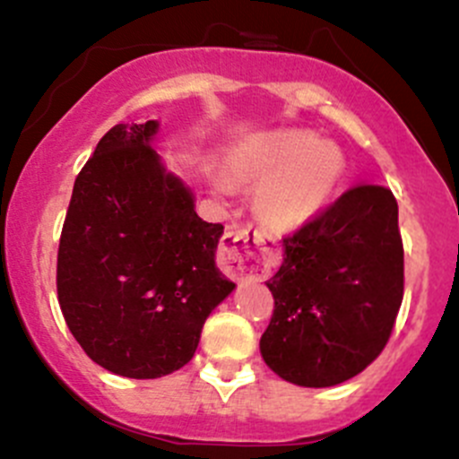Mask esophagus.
Returning a JSON list of instances; mask_svg holds the SVG:
<instances>
[{
  "instance_id": "34e87169",
  "label": "esophagus",
  "mask_w": 459,
  "mask_h": 459,
  "mask_svg": "<svg viewBox=\"0 0 459 459\" xmlns=\"http://www.w3.org/2000/svg\"><path fill=\"white\" fill-rule=\"evenodd\" d=\"M275 260H278L275 238L266 230L242 229L226 233L221 239L220 264L226 273L238 280L266 278Z\"/></svg>"
}]
</instances>
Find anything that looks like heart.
<instances>
[{
    "label": "heart",
    "instance_id": "b5f03b06",
    "mask_svg": "<svg viewBox=\"0 0 459 459\" xmlns=\"http://www.w3.org/2000/svg\"><path fill=\"white\" fill-rule=\"evenodd\" d=\"M226 166L235 184L257 186V215L278 230H296L316 220L345 181L342 150L300 127L248 136ZM217 188L230 193L224 179Z\"/></svg>",
    "mask_w": 459,
    "mask_h": 459
}]
</instances>
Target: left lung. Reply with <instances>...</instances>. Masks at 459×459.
Returning a JSON list of instances; mask_svg holds the SVG:
<instances>
[{
    "instance_id": "left-lung-1",
    "label": "left lung",
    "mask_w": 459,
    "mask_h": 459,
    "mask_svg": "<svg viewBox=\"0 0 459 459\" xmlns=\"http://www.w3.org/2000/svg\"><path fill=\"white\" fill-rule=\"evenodd\" d=\"M275 309L260 338L266 366L289 384L329 388L381 354L403 298L397 199L359 184L282 239L266 280Z\"/></svg>"
}]
</instances>
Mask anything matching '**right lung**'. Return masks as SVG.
<instances>
[{"label":"right lung","mask_w":459,"mask_h":459,"mask_svg":"<svg viewBox=\"0 0 459 459\" xmlns=\"http://www.w3.org/2000/svg\"><path fill=\"white\" fill-rule=\"evenodd\" d=\"M159 121L121 123L75 177L57 248V300L93 363L159 379L193 359L211 311L235 289L215 264L224 226L154 150Z\"/></svg>","instance_id":"obj_1"}]
</instances>
